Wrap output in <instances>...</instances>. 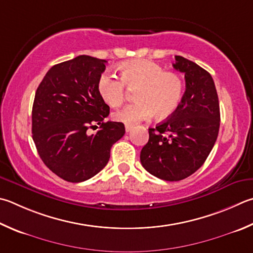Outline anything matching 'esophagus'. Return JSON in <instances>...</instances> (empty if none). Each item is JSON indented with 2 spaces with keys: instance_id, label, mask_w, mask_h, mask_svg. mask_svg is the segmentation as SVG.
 <instances>
[{
  "instance_id": "esophagus-1",
  "label": "esophagus",
  "mask_w": 253,
  "mask_h": 253,
  "mask_svg": "<svg viewBox=\"0 0 253 253\" xmlns=\"http://www.w3.org/2000/svg\"><path fill=\"white\" fill-rule=\"evenodd\" d=\"M132 127H134L132 125H126V126H125V129H126V131L128 132V131H130V130L132 129Z\"/></svg>"
}]
</instances>
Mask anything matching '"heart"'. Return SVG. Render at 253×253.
Instances as JSON below:
<instances>
[{
	"label": "heart",
	"instance_id": "heart-1",
	"mask_svg": "<svg viewBox=\"0 0 253 253\" xmlns=\"http://www.w3.org/2000/svg\"><path fill=\"white\" fill-rule=\"evenodd\" d=\"M118 80L103 73L97 82L98 94L112 107L122 105L126 97V87L135 89L136 103L114 113L117 122L134 125L154 114L166 118L174 113L182 97L183 84L177 73L164 71L157 63L147 59H134L118 66Z\"/></svg>",
	"mask_w": 253,
	"mask_h": 253
}]
</instances>
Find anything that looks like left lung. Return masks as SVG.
I'll return each instance as SVG.
<instances>
[{
    "instance_id": "8db88e82",
    "label": "left lung",
    "mask_w": 253,
    "mask_h": 253,
    "mask_svg": "<svg viewBox=\"0 0 253 253\" xmlns=\"http://www.w3.org/2000/svg\"><path fill=\"white\" fill-rule=\"evenodd\" d=\"M174 59V70L185 74V94L168 119L149 128V140L140 151L142 167L167 181L182 180L203 166L220 126L219 99L212 77L189 59Z\"/></svg>"
}]
</instances>
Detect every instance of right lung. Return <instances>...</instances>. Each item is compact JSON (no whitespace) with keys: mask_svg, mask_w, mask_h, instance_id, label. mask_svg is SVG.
I'll return each mask as SVG.
<instances>
[{"mask_svg":"<svg viewBox=\"0 0 253 253\" xmlns=\"http://www.w3.org/2000/svg\"><path fill=\"white\" fill-rule=\"evenodd\" d=\"M105 59L80 55L56 64L35 93L32 134L46 167L70 182L94 177L106 166L112 146L125 134L118 122H104L109 106L98 94ZM101 129L89 135L88 127Z\"/></svg>","mask_w":253,"mask_h":253,"instance_id":"add662e5","label":"right lung"}]
</instances>
